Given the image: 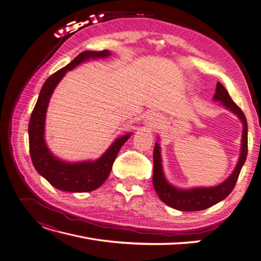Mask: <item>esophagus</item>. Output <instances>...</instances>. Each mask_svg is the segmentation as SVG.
<instances>
[{"label":"esophagus","instance_id":"34e87169","mask_svg":"<svg viewBox=\"0 0 261 261\" xmlns=\"http://www.w3.org/2000/svg\"><path fill=\"white\" fill-rule=\"evenodd\" d=\"M159 120H160V118H159V115L156 114V113L154 112H150L148 113V114L146 115L145 117V126L148 128V129H152L156 126V123L159 122Z\"/></svg>","mask_w":261,"mask_h":261}]
</instances>
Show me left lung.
<instances>
[{
	"mask_svg": "<svg viewBox=\"0 0 261 261\" xmlns=\"http://www.w3.org/2000/svg\"><path fill=\"white\" fill-rule=\"evenodd\" d=\"M213 99L215 101H221L222 105L231 111L239 117L243 124L242 132V144H241V154L238 161L234 171L226 179L224 182L217 187L212 188H193L190 190H180L167 182L164 177L162 169V160L160 146L155 143L153 149V176L152 184L156 194L160 199L174 209L180 211H200L205 210L215 203L227 197L233 190L238 177L241 172V168L246 160L247 155V121L244 113L238 107L231 97L229 96L226 88L218 82L217 89Z\"/></svg>",
	"mask_w": 261,
	"mask_h": 261,
	"instance_id": "8db88e82",
	"label": "left lung"
}]
</instances>
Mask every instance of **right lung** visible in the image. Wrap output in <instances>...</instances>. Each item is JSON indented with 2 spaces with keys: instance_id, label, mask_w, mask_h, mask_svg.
Here are the masks:
<instances>
[{
  "instance_id": "obj_1",
  "label": "right lung",
  "mask_w": 261,
  "mask_h": 261,
  "mask_svg": "<svg viewBox=\"0 0 261 261\" xmlns=\"http://www.w3.org/2000/svg\"><path fill=\"white\" fill-rule=\"evenodd\" d=\"M111 53L102 51H84L59 71L47 79L41 87L37 102L34 108L29 123L30 153L34 167L48 180L54 188L82 193L98 189L109 177L113 163L121 146L131 137V133L123 135L113 143L110 148L96 161L68 163L54 156L44 142V119L51 95L54 88L67 71L73 69L79 64L90 59L107 58Z\"/></svg>"
}]
</instances>
